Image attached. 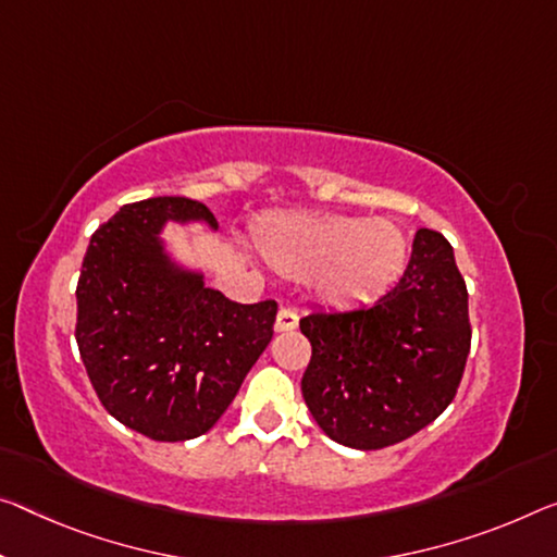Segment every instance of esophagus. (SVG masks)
<instances>
[{
  "label": "esophagus",
  "instance_id": "34e87169",
  "mask_svg": "<svg viewBox=\"0 0 557 557\" xmlns=\"http://www.w3.org/2000/svg\"><path fill=\"white\" fill-rule=\"evenodd\" d=\"M297 324H299L297 312L287 310V307H280L277 320H275V330L277 332H293V330H297Z\"/></svg>",
  "mask_w": 557,
  "mask_h": 557
}]
</instances>
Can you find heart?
<instances>
[{"label": "heart", "mask_w": 557, "mask_h": 557, "mask_svg": "<svg viewBox=\"0 0 557 557\" xmlns=\"http://www.w3.org/2000/svg\"><path fill=\"white\" fill-rule=\"evenodd\" d=\"M264 260L289 280L320 275V295L334 307L372 302L401 275L406 237L392 220L302 215L260 235Z\"/></svg>", "instance_id": "obj_1"}]
</instances>
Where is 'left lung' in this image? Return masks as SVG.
Segmentation results:
<instances>
[{
    "mask_svg": "<svg viewBox=\"0 0 557 557\" xmlns=\"http://www.w3.org/2000/svg\"><path fill=\"white\" fill-rule=\"evenodd\" d=\"M299 330L312 344L302 396L324 434L359 451L399 444L454 401L471 349L454 247L421 227L389 293L349 312H310Z\"/></svg>",
    "mask_w": 557,
    "mask_h": 557,
    "instance_id": "1",
    "label": "left lung"
}]
</instances>
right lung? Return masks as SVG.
I'll return each instance as SVG.
<instances>
[{"instance_id":"right-lung-1","label":"right lung","mask_w":557,"mask_h":557,"mask_svg":"<svg viewBox=\"0 0 557 557\" xmlns=\"http://www.w3.org/2000/svg\"><path fill=\"white\" fill-rule=\"evenodd\" d=\"M218 220L198 200L123 206L91 235L76 287V344L103 409L153 441L206 434L272 339L277 302L240 305L165 252L163 227Z\"/></svg>"}]
</instances>
